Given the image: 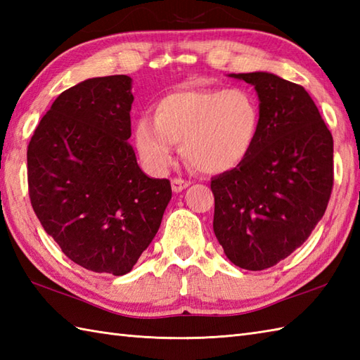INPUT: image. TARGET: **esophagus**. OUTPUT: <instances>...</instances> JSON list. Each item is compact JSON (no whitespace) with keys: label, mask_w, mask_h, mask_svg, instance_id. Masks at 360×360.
Listing matches in <instances>:
<instances>
[{"label":"esophagus","mask_w":360,"mask_h":360,"mask_svg":"<svg viewBox=\"0 0 360 360\" xmlns=\"http://www.w3.org/2000/svg\"><path fill=\"white\" fill-rule=\"evenodd\" d=\"M190 186V181H186V179H181V178H174L172 179V188L174 193H179L182 192V190L187 188Z\"/></svg>","instance_id":"obj_1"}]
</instances>
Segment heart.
I'll return each mask as SVG.
<instances>
[{"label": "heart", "mask_w": 360, "mask_h": 360, "mask_svg": "<svg viewBox=\"0 0 360 360\" xmlns=\"http://www.w3.org/2000/svg\"><path fill=\"white\" fill-rule=\"evenodd\" d=\"M262 128V110L246 88L176 89L153 106V120L134 127L136 148L143 164L164 172L173 162L174 143L202 173L235 170L254 150Z\"/></svg>", "instance_id": "heart-1"}]
</instances>
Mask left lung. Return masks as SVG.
<instances>
[{
    "label": "left lung",
    "instance_id": "1",
    "mask_svg": "<svg viewBox=\"0 0 360 360\" xmlns=\"http://www.w3.org/2000/svg\"><path fill=\"white\" fill-rule=\"evenodd\" d=\"M232 77L255 86L262 128L249 158L212 178L213 232L233 264L263 271L300 248L323 217L333 136L302 85L269 72Z\"/></svg>",
    "mask_w": 360,
    "mask_h": 360
}]
</instances>
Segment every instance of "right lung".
<instances>
[{"instance_id": "obj_1", "label": "right lung", "mask_w": 360, "mask_h": 360, "mask_svg": "<svg viewBox=\"0 0 360 360\" xmlns=\"http://www.w3.org/2000/svg\"><path fill=\"white\" fill-rule=\"evenodd\" d=\"M133 98L128 75L82 82L53 101L27 145L37 218L93 272L131 271L172 200L170 181L148 178L128 142Z\"/></svg>"}]
</instances>
